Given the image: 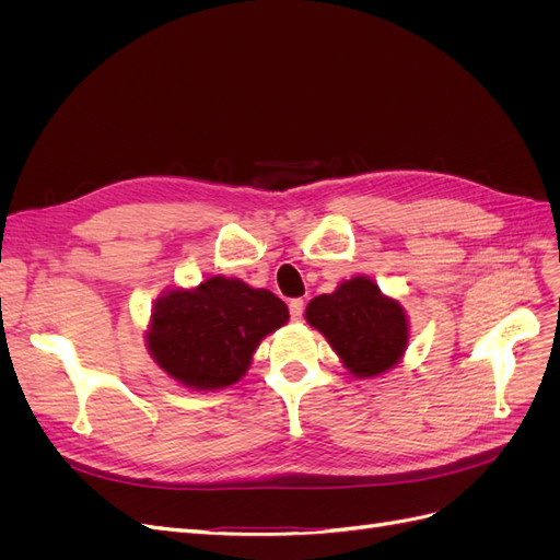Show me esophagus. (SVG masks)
I'll return each instance as SVG.
<instances>
[{
  "label": "esophagus",
  "instance_id": "1",
  "mask_svg": "<svg viewBox=\"0 0 560 560\" xmlns=\"http://www.w3.org/2000/svg\"><path fill=\"white\" fill-rule=\"evenodd\" d=\"M303 306H306V303H303V299H292V301H290V315H292L294 322H301V317H303Z\"/></svg>",
  "mask_w": 560,
  "mask_h": 560
}]
</instances>
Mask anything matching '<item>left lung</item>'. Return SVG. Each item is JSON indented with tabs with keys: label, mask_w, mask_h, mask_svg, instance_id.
I'll use <instances>...</instances> for the list:
<instances>
[{
	"label": "left lung",
	"mask_w": 560,
	"mask_h": 560,
	"mask_svg": "<svg viewBox=\"0 0 560 560\" xmlns=\"http://www.w3.org/2000/svg\"><path fill=\"white\" fill-rule=\"evenodd\" d=\"M306 322L327 338L354 378H376L395 369L411 338L409 315L399 299L387 296L369 276H352L331 294L306 306Z\"/></svg>",
	"instance_id": "left-lung-1"
}]
</instances>
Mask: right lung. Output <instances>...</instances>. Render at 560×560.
Wrapping results in <instances>:
<instances>
[{
  "instance_id": "1",
  "label": "right lung",
  "mask_w": 560,
  "mask_h": 560,
  "mask_svg": "<svg viewBox=\"0 0 560 560\" xmlns=\"http://www.w3.org/2000/svg\"><path fill=\"white\" fill-rule=\"evenodd\" d=\"M290 319L284 301L241 278L210 276L196 287H167L144 331L151 360L196 393L238 383L268 334Z\"/></svg>"
}]
</instances>
